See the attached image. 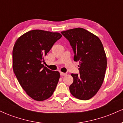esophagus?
I'll list each match as a JSON object with an SVG mask.
<instances>
[{"instance_id":"obj_1","label":"esophagus","mask_w":123,"mask_h":123,"mask_svg":"<svg viewBox=\"0 0 123 123\" xmlns=\"http://www.w3.org/2000/svg\"><path fill=\"white\" fill-rule=\"evenodd\" d=\"M60 74H61V76H65V75H66V73L61 72Z\"/></svg>"}]
</instances>
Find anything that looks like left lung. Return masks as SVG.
Returning a JSON list of instances; mask_svg holds the SVG:
<instances>
[{"label": "left lung", "mask_w": 123, "mask_h": 123, "mask_svg": "<svg viewBox=\"0 0 123 123\" xmlns=\"http://www.w3.org/2000/svg\"><path fill=\"white\" fill-rule=\"evenodd\" d=\"M74 52V61L79 62L80 74H71L69 86L73 97L81 100L92 98L101 88L107 66L106 55L98 36L81 28L62 31Z\"/></svg>", "instance_id": "1"}]
</instances>
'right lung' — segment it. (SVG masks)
Here are the masks:
<instances>
[{
    "label": "right lung",
    "mask_w": 123,
    "mask_h": 123,
    "mask_svg": "<svg viewBox=\"0 0 123 123\" xmlns=\"http://www.w3.org/2000/svg\"><path fill=\"white\" fill-rule=\"evenodd\" d=\"M62 37L58 32L30 31L18 38L12 50V69L28 96L42 101L53 95L60 72L52 71L42 62L54 44Z\"/></svg>",
    "instance_id": "obj_1"
}]
</instances>
